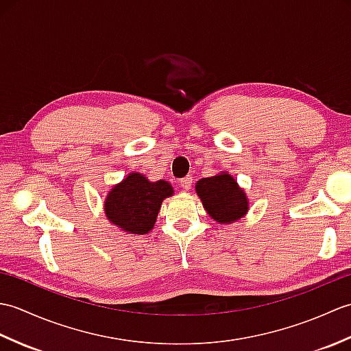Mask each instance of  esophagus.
Listing matches in <instances>:
<instances>
[{
  "instance_id": "obj_1",
  "label": "esophagus",
  "mask_w": 351,
  "mask_h": 351,
  "mask_svg": "<svg viewBox=\"0 0 351 351\" xmlns=\"http://www.w3.org/2000/svg\"><path fill=\"white\" fill-rule=\"evenodd\" d=\"M191 184H193L191 176H185V178H182V180L180 181V187L182 190H190L191 189Z\"/></svg>"
}]
</instances>
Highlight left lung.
Listing matches in <instances>:
<instances>
[{
    "instance_id": "left-lung-1",
    "label": "left lung",
    "mask_w": 351,
    "mask_h": 351,
    "mask_svg": "<svg viewBox=\"0 0 351 351\" xmlns=\"http://www.w3.org/2000/svg\"><path fill=\"white\" fill-rule=\"evenodd\" d=\"M196 191L208 214L219 223H232L247 211V197L228 173L204 178Z\"/></svg>"
}]
</instances>
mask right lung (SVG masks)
Returning <instances> with one entry per match:
<instances>
[{"label":"right lung","mask_w":351,"mask_h":351,"mask_svg":"<svg viewBox=\"0 0 351 351\" xmlns=\"http://www.w3.org/2000/svg\"><path fill=\"white\" fill-rule=\"evenodd\" d=\"M173 189L166 181H147L143 175L130 173L113 187L106 199L108 220L130 234H146L155 225L161 202Z\"/></svg>","instance_id":"1"}]
</instances>
